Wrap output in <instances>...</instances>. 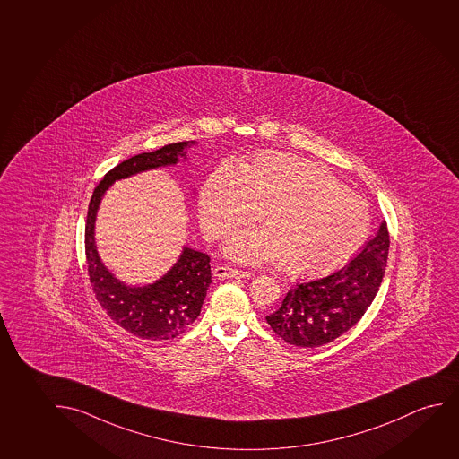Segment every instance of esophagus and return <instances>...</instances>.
Wrapping results in <instances>:
<instances>
[{
	"mask_svg": "<svg viewBox=\"0 0 459 459\" xmlns=\"http://www.w3.org/2000/svg\"><path fill=\"white\" fill-rule=\"evenodd\" d=\"M213 277L217 278H247L250 277V273L239 269H233L230 265H219L213 269Z\"/></svg>",
	"mask_w": 459,
	"mask_h": 459,
	"instance_id": "obj_1",
	"label": "esophagus"
}]
</instances>
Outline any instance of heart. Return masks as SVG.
<instances>
[{"instance_id":"obj_1","label":"heart","mask_w":459,"mask_h":459,"mask_svg":"<svg viewBox=\"0 0 459 459\" xmlns=\"http://www.w3.org/2000/svg\"><path fill=\"white\" fill-rule=\"evenodd\" d=\"M261 220V231H244L226 244L242 263L271 261L290 273H316L342 264L362 246L369 209L362 196L311 161L265 151L240 169L226 161L201 190V226L221 239Z\"/></svg>"}]
</instances>
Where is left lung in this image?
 I'll list each match as a JSON object with an SVG mask.
<instances>
[{
  "label": "left lung",
  "mask_w": 459,
  "mask_h": 459,
  "mask_svg": "<svg viewBox=\"0 0 459 459\" xmlns=\"http://www.w3.org/2000/svg\"><path fill=\"white\" fill-rule=\"evenodd\" d=\"M387 223L340 271L292 286L281 307L265 321L281 340L319 348L346 333L375 300L387 267Z\"/></svg>",
  "instance_id": "left-lung-1"
}]
</instances>
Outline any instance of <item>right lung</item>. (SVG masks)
I'll return each instance as SVG.
<instances>
[{"label": "right lung", "mask_w": 459, "mask_h": 459, "mask_svg": "<svg viewBox=\"0 0 459 459\" xmlns=\"http://www.w3.org/2000/svg\"><path fill=\"white\" fill-rule=\"evenodd\" d=\"M196 142L167 144L134 155L108 171L94 188L84 228V248L92 290L107 315L132 335L143 340H169L181 335L200 316L207 288L212 283L206 253L184 247L179 258L154 283L130 286L117 280L97 253L96 217L105 192L117 181L149 169L176 165L187 159V148Z\"/></svg>", "instance_id": "add662e5"}]
</instances>
